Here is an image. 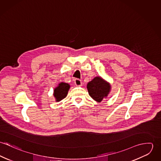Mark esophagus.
Masks as SVG:
<instances>
[{"instance_id": "obj_1", "label": "esophagus", "mask_w": 161, "mask_h": 161, "mask_svg": "<svg viewBox=\"0 0 161 161\" xmlns=\"http://www.w3.org/2000/svg\"><path fill=\"white\" fill-rule=\"evenodd\" d=\"M74 83L77 86H80L82 84V82L81 80L79 79H74Z\"/></svg>"}]
</instances>
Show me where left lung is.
Masks as SVG:
<instances>
[{"mask_svg": "<svg viewBox=\"0 0 161 161\" xmlns=\"http://www.w3.org/2000/svg\"><path fill=\"white\" fill-rule=\"evenodd\" d=\"M87 87L90 96L98 102L107 97L110 90V84L100 77H95L87 84Z\"/></svg>", "mask_w": 161, "mask_h": 161, "instance_id": "left-lung-1", "label": "left lung"}]
</instances>
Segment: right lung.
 Segmentation results:
<instances>
[{
  "instance_id": "obj_1",
  "label": "right lung",
  "mask_w": 161,
  "mask_h": 161,
  "mask_svg": "<svg viewBox=\"0 0 161 161\" xmlns=\"http://www.w3.org/2000/svg\"><path fill=\"white\" fill-rule=\"evenodd\" d=\"M70 88V86L67 83L61 82L59 84V86L54 89V96L56 98L57 102H59L64 98L68 94Z\"/></svg>"
}]
</instances>
